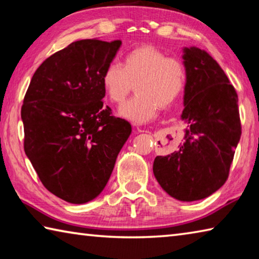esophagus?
<instances>
[{
	"label": "esophagus",
	"instance_id": "1",
	"mask_svg": "<svg viewBox=\"0 0 259 259\" xmlns=\"http://www.w3.org/2000/svg\"><path fill=\"white\" fill-rule=\"evenodd\" d=\"M138 131H139V133H147V131H145V130H142V129H138Z\"/></svg>",
	"mask_w": 259,
	"mask_h": 259
}]
</instances>
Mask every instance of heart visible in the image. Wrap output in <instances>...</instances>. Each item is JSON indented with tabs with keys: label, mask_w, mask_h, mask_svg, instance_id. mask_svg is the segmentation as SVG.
Masks as SVG:
<instances>
[{
	"label": "heart",
	"mask_w": 259,
	"mask_h": 259,
	"mask_svg": "<svg viewBox=\"0 0 259 259\" xmlns=\"http://www.w3.org/2000/svg\"><path fill=\"white\" fill-rule=\"evenodd\" d=\"M186 66L176 57H166L153 46H140L126 52L122 65L109 63L102 74L105 95L121 105L136 84L137 96L121 107L124 117L144 123L154 117L160 108L176 102L186 84Z\"/></svg>",
	"instance_id": "heart-1"
}]
</instances>
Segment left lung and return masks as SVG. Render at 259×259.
I'll return each instance as SVG.
<instances>
[{"mask_svg": "<svg viewBox=\"0 0 259 259\" xmlns=\"http://www.w3.org/2000/svg\"><path fill=\"white\" fill-rule=\"evenodd\" d=\"M187 77L182 120L185 143L165 156H156L153 172L172 198L196 201L219 190L229 178L241 137L238 94L211 56L184 49Z\"/></svg>", "mask_w": 259, "mask_h": 259, "instance_id": "8db88e82", "label": "left lung"}]
</instances>
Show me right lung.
<instances>
[{"instance_id": "obj_1", "label": "right lung", "mask_w": 259, "mask_h": 259, "mask_svg": "<svg viewBox=\"0 0 259 259\" xmlns=\"http://www.w3.org/2000/svg\"><path fill=\"white\" fill-rule=\"evenodd\" d=\"M121 43H71L43 61L26 91L25 153L47 190L69 203L102 193L131 134L129 122L103 102L102 74Z\"/></svg>"}]
</instances>
